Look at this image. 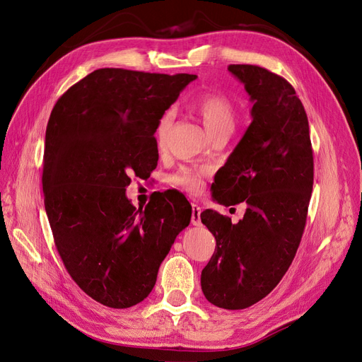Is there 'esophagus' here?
<instances>
[{
    "instance_id": "1",
    "label": "esophagus",
    "mask_w": 362,
    "mask_h": 362,
    "mask_svg": "<svg viewBox=\"0 0 362 362\" xmlns=\"http://www.w3.org/2000/svg\"><path fill=\"white\" fill-rule=\"evenodd\" d=\"M192 224L194 226L201 224V206L198 204H192Z\"/></svg>"
}]
</instances>
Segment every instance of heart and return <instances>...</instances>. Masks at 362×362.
<instances>
[{
	"mask_svg": "<svg viewBox=\"0 0 362 362\" xmlns=\"http://www.w3.org/2000/svg\"><path fill=\"white\" fill-rule=\"evenodd\" d=\"M197 112L206 129L210 136L220 130H230L235 129V110L232 103L227 100L224 95L220 93H206L199 97L194 104ZM173 122V112L165 111L160 117L156 129V139L161 146L167 136V132ZM204 170L183 167L177 173L170 177V182L173 186L183 189L186 192H198L202 186V175Z\"/></svg>",
	"mask_w": 362,
	"mask_h": 362,
	"instance_id": "heart-1",
	"label": "heart"
}]
</instances>
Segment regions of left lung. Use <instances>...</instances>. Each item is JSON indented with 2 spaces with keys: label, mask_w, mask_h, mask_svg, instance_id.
Segmentation results:
<instances>
[{
  "label": "left lung",
  "mask_w": 362,
  "mask_h": 362,
  "mask_svg": "<svg viewBox=\"0 0 362 362\" xmlns=\"http://www.w3.org/2000/svg\"><path fill=\"white\" fill-rule=\"evenodd\" d=\"M250 100L252 122L217 171L213 197L246 204L236 224L217 211L201 213L216 251L201 273L213 305L248 308L267 296L292 264L305 229L314 160L305 108L281 76L252 64H230Z\"/></svg>",
  "instance_id": "left-lung-1"
}]
</instances>
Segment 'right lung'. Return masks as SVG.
Listing matches in <instances>:
<instances>
[{
    "mask_svg": "<svg viewBox=\"0 0 362 362\" xmlns=\"http://www.w3.org/2000/svg\"><path fill=\"white\" fill-rule=\"evenodd\" d=\"M197 74L98 69L69 88L47 124L42 189L54 242L78 286L110 308L154 288L192 206L164 192L145 210L126 197L130 175L157 167L160 117Z\"/></svg>",
    "mask_w": 362,
    "mask_h": 362,
    "instance_id": "1",
    "label": "right lung"
}]
</instances>
